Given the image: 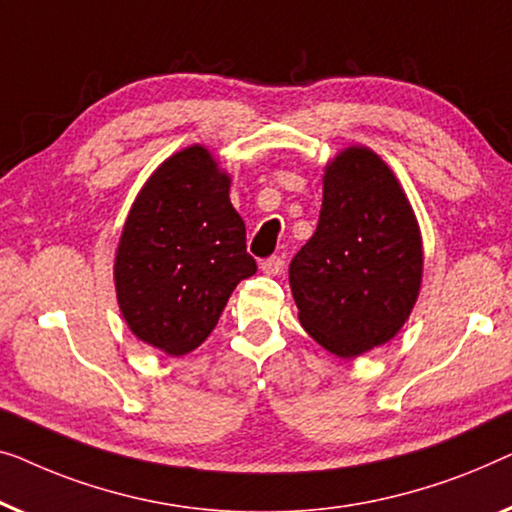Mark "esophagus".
<instances>
[{
	"instance_id": "34e87169",
	"label": "esophagus",
	"mask_w": 512,
	"mask_h": 512,
	"mask_svg": "<svg viewBox=\"0 0 512 512\" xmlns=\"http://www.w3.org/2000/svg\"><path fill=\"white\" fill-rule=\"evenodd\" d=\"M283 266H285L283 257H269V259H264L259 269H262L266 276H278V273L283 271Z\"/></svg>"
}]
</instances>
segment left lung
I'll use <instances>...</instances> for the list:
<instances>
[{"label":"left lung","mask_w":512,"mask_h":512,"mask_svg":"<svg viewBox=\"0 0 512 512\" xmlns=\"http://www.w3.org/2000/svg\"><path fill=\"white\" fill-rule=\"evenodd\" d=\"M422 271L420 225L390 164L369 146L338 150L325 164L318 229L290 264L301 327L341 359L390 343Z\"/></svg>","instance_id":"left-lung-1"}]
</instances>
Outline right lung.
Wrapping results in <instances>:
<instances>
[{
	"instance_id": "add662e5",
	"label": "right lung",
	"mask_w": 512,
	"mask_h": 512,
	"mask_svg": "<svg viewBox=\"0 0 512 512\" xmlns=\"http://www.w3.org/2000/svg\"><path fill=\"white\" fill-rule=\"evenodd\" d=\"M229 185L211 150L192 143L150 174L122 225L113 262L120 313L139 341L169 357L199 348L234 287L257 271Z\"/></svg>"
}]
</instances>
